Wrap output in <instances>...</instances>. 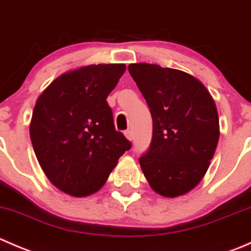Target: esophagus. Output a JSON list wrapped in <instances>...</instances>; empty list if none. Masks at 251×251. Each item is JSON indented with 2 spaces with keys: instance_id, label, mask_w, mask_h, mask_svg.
I'll use <instances>...</instances> for the list:
<instances>
[{
  "instance_id": "esophagus-1",
  "label": "esophagus",
  "mask_w": 251,
  "mask_h": 251,
  "mask_svg": "<svg viewBox=\"0 0 251 251\" xmlns=\"http://www.w3.org/2000/svg\"><path fill=\"white\" fill-rule=\"evenodd\" d=\"M125 136H126V138H127L128 141H132L133 140V133H132V131H131V130L125 131Z\"/></svg>"
}]
</instances>
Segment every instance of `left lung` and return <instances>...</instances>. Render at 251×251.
Instances as JSON below:
<instances>
[{
    "label": "left lung",
    "instance_id": "obj_1",
    "mask_svg": "<svg viewBox=\"0 0 251 251\" xmlns=\"http://www.w3.org/2000/svg\"><path fill=\"white\" fill-rule=\"evenodd\" d=\"M153 119V137L140 165L154 192L176 198L194 188L220 137L216 105L194 76L148 63L128 65Z\"/></svg>",
    "mask_w": 251,
    "mask_h": 251
}]
</instances>
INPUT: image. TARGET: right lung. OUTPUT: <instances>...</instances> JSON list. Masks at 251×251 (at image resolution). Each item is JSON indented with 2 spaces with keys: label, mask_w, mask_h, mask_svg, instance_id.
Returning a JSON list of instances; mask_svg holds the SVG:
<instances>
[{
  "label": "right lung",
  "mask_w": 251,
  "mask_h": 251,
  "mask_svg": "<svg viewBox=\"0 0 251 251\" xmlns=\"http://www.w3.org/2000/svg\"><path fill=\"white\" fill-rule=\"evenodd\" d=\"M125 64H98L60 75L37 98L30 123L34 151L47 178L76 198L96 193L131 148L115 130L107 97Z\"/></svg>",
  "instance_id": "add662e5"
}]
</instances>
